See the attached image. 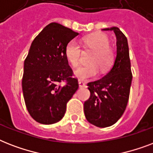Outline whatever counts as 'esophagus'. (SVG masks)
Returning a JSON list of instances; mask_svg holds the SVG:
<instances>
[{
    "label": "esophagus",
    "instance_id": "1",
    "mask_svg": "<svg viewBox=\"0 0 153 153\" xmlns=\"http://www.w3.org/2000/svg\"><path fill=\"white\" fill-rule=\"evenodd\" d=\"M79 86L80 88H82V87H86V84L84 83L83 82H82L79 80Z\"/></svg>",
    "mask_w": 153,
    "mask_h": 153
}]
</instances>
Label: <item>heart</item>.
Returning a JSON list of instances; mask_svg holds the SVG:
<instances>
[{"label": "heart", "mask_w": 153, "mask_h": 153, "mask_svg": "<svg viewBox=\"0 0 153 153\" xmlns=\"http://www.w3.org/2000/svg\"><path fill=\"white\" fill-rule=\"evenodd\" d=\"M85 49H92L94 52L89 58L90 64L78 67L74 71V75L79 79L85 80L96 76L98 70L102 73L108 71L111 66L114 55L109 48V38L104 34L97 33L85 36L82 39ZM65 55L72 67L79 66L81 61V46L76 40L72 39L65 48Z\"/></svg>", "instance_id": "1"}]
</instances>
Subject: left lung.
Listing matches in <instances>:
<instances>
[{"label": "left lung", "mask_w": 153, "mask_h": 153, "mask_svg": "<svg viewBox=\"0 0 153 153\" xmlns=\"http://www.w3.org/2000/svg\"><path fill=\"white\" fill-rule=\"evenodd\" d=\"M102 30L115 33L116 57L104 77L87 84L91 97L84 102V114L90 123L105 128L116 123L126 110L133 75L126 36L117 27Z\"/></svg>", "instance_id": "obj_1"}]
</instances>
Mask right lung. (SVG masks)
<instances>
[{
  "label": "right lung",
  "instance_id": "1",
  "mask_svg": "<svg viewBox=\"0 0 153 153\" xmlns=\"http://www.w3.org/2000/svg\"><path fill=\"white\" fill-rule=\"evenodd\" d=\"M78 32L58 23L47 25L32 41L24 63L23 95L29 114L40 124L63 117L67 102L79 88L65 55L67 43ZM65 81L62 86L60 82Z\"/></svg>",
  "mask_w": 153,
  "mask_h": 153
}]
</instances>
